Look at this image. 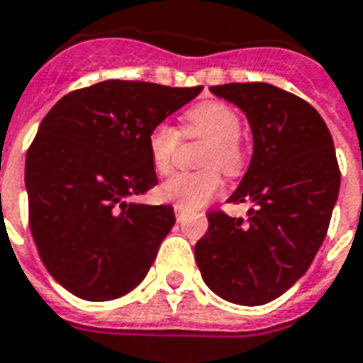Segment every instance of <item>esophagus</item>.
Listing matches in <instances>:
<instances>
[{
  "label": "esophagus",
  "mask_w": 363,
  "mask_h": 363,
  "mask_svg": "<svg viewBox=\"0 0 363 363\" xmlns=\"http://www.w3.org/2000/svg\"><path fill=\"white\" fill-rule=\"evenodd\" d=\"M174 216H177V221L179 223H184L186 221V211L179 206H174Z\"/></svg>",
  "instance_id": "34e87169"
}]
</instances>
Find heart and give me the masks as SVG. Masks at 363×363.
<instances>
[{
	"mask_svg": "<svg viewBox=\"0 0 363 363\" xmlns=\"http://www.w3.org/2000/svg\"><path fill=\"white\" fill-rule=\"evenodd\" d=\"M242 117L235 107L223 101H203L190 107L182 119V128L169 123H157L147 134L150 161L160 174H167L173 167L177 147L184 138H206L200 155V171L174 173L160 186V196L182 209H198L211 202L223 189V173L235 177L246 165V147L240 138Z\"/></svg>",
	"mask_w": 363,
	"mask_h": 363,
	"instance_id": "b5f03b06",
	"label": "heart"
}]
</instances>
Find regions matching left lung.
I'll list each match as a JSON object with an SVG mask.
<instances>
[{"label":"left lung","instance_id":"1","mask_svg":"<svg viewBox=\"0 0 363 363\" xmlns=\"http://www.w3.org/2000/svg\"><path fill=\"white\" fill-rule=\"evenodd\" d=\"M242 109L254 134L248 171L229 203L252 202L248 223L208 211L194 256L217 296L262 306L304 275L329 229L340 169L321 115L294 94L265 82L211 86Z\"/></svg>","mask_w":363,"mask_h":363}]
</instances>
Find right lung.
<instances>
[{"instance_id":"right-lung-1","label":"right lung","mask_w":363,"mask_h":363,"mask_svg":"<svg viewBox=\"0 0 363 363\" xmlns=\"http://www.w3.org/2000/svg\"><path fill=\"white\" fill-rule=\"evenodd\" d=\"M200 92L104 80L63 96L42 119L24 165L28 225L45 269L74 296L115 300L146 277L173 208L125 198L157 184L150 130Z\"/></svg>"}]
</instances>
